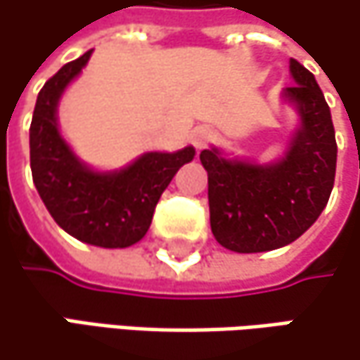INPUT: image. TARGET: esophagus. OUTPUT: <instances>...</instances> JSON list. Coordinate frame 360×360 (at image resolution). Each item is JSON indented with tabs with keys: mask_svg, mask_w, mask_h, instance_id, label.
<instances>
[{
	"mask_svg": "<svg viewBox=\"0 0 360 360\" xmlns=\"http://www.w3.org/2000/svg\"><path fill=\"white\" fill-rule=\"evenodd\" d=\"M212 142H214L212 127H208V125H200V127H195V129L191 131V144L198 148V150L206 148L208 144H212Z\"/></svg>",
	"mask_w": 360,
	"mask_h": 360,
	"instance_id": "1",
	"label": "esophagus"
}]
</instances>
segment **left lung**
<instances>
[{"label": "left lung", "instance_id": "1", "mask_svg": "<svg viewBox=\"0 0 360 360\" xmlns=\"http://www.w3.org/2000/svg\"><path fill=\"white\" fill-rule=\"evenodd\" d=\"M295 84L284 96L297 105L301 127L276 165L224 160L202 150L208 171L210 226L222 247L237 253L272 251L299 239L326 208L336 177V134L330 107L313 74L290 59Z\"/></svg>", "mask_w": 360, "mask_h": 360}]
</instances>
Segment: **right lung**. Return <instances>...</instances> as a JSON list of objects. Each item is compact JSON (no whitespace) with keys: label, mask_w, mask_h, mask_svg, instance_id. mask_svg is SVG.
Segmentation results:
<instances>
[{"label":"right lung","mask_w":360,"mask_h":360,"mask_svg":"<svg viewBox=\"0 0 360 360\" xmlns=\"http://www.w3.org/2000/svg\"><path fill=\"white\" fill-rule=\"evenodd\" d=\"M92 51L65 63L39 92L30 123V169L53 220L78 241L129 247L150 229L154 208L195 150L148 152L117 173H94L72 154L57 129V101L90 59Z\"/></svg>","instance_id":"1"}]
</instances>
